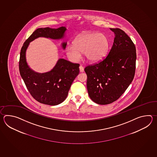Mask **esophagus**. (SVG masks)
Instances as JSON below:
<instances>
[{
	"label": "esophagus",
	"instance_id": "obj_1",
	"mask_svg": "<svg viewBox=\"0 0 157 157\" xmlns=\"http://www.w3.org/2000/svg\"><path fill=\"white\" fill-rule=\"evenodd\" d=\"M79 69H80V72H83L84 71V68L82 66H80Z\"/></svg>",
	"mask_w": 157,
	"mask_h": 157
}]
</instances>
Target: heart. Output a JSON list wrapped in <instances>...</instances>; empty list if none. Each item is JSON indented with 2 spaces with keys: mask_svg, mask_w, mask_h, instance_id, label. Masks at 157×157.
Returning <instances> with one entry per match:
<instances>
[{
  "mask_svg": "<svg viewBox=\"0 0 157 157\" xmlns=\"http://www.w3.org/2000/svg\"><path fill=\"white\" fill-rule=\"evenodd\" d=\"M109 49V41L105 34L85 32L75 38L74 45H68L66 47V52L72 60H78L81 53H84L88 62L97 63L107 56Z\"/></svg>",
  "mask_w": 157,
  "mask_h": 157,
  "instance_id": "heart-1",
  "label": "heart"
}]
</instances>
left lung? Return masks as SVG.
Returning a JSON list of instances; mask_svg holds the SVG:
<instances>
[{"label": "left lung", "mask_w": 157, "mask_h": 157, "mask_svg": "<svg viewBox=\"0 0 157 157\" xmlns=\"http://www.w3.org/2000/svg\"><path fill=\"white\" fill-rule=\"evenodd\" d=\"M110 29L115 37L108 55L85 68L89 95L100 105L120 98L132 81L136 68V48L130 37L120 29Z\"/></svg>", "instance_id": "obj_1"}]
</instances>
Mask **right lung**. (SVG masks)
Masks as SVG:
<instances>
[{
    "label": "right lung",
    "mask_w": 157,
    "mask_h": 157,
    "mask_svg": "<svg viewBox=\"0 0 157 157\" xmlns=\"http://www.w3.org/2000/svg\"><path fill=\"white\" fill-rule=\"evenodd\" d=\"M67 29L49 27L35 30L24 43L21 48L19 70L27 90L33 98L41 103L56 105L67 98L71 86L79 74V64L74 63L64 59H59L52 70L45 73H38L30 68L27 63L26 52L30 42L39 37L54 40L63 39ZM67 43L62 44L64 49Z\"/></svg>",
    "instance_id": "right-lung-1"
}]
</instances>
